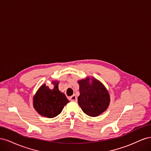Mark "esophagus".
<instances>
[{"label":"esophagus","instance_id":"esophagus-1","mask_svg":"<svg viewBox=\"0 0 151 151\" xmlns=\"http://www.w3.org/2000/svg\"><path fill=\"white\" fill-rule=\"evenodd\" d=\"M69 100H70V101H73V102H76L77 100L76 96V95L72 96H70V97L69 98Z\"/></svg>","mask_w":151,"mask_h":151}]
</instances>
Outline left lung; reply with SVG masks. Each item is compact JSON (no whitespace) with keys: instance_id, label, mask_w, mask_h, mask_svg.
Returning <instances> with one entry per match:
<instances>
[{"instance_id":"left-lung-1","label":"left lung","mask_w":151,"mask_h":151,"mask_svg":"<svg viewBox=\"0 0 151 151\" xmlns=\"http://www.w3.org/2000/svg\"><path fill=\"white\" fill-rule=\"evenodd\" d=\"M77 83L80 92L78 104L84 113L96 117L106 110L110 103V96L101 81L88 76Z\"/></svg>"}]
</instances>
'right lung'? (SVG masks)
<instances>
[{
	"label": "right lung",
	"instance_id": "1",
	"mask_svg": "<svg viewBox=\"0 0 151 151\" xmlns=\"http://www.w3.org/2000/svg\"><path fill=\"white\" fill-rule=\"evenodd\" d=\"M53 88L50 89L45 84L41 86L33 98V107L38 114L52 118L60 114L69 102L65 95L58 89L59 81H52Z\"/></svg>",
	"mask_w": 151,
	"mask_h": 151
}]
</instances>
